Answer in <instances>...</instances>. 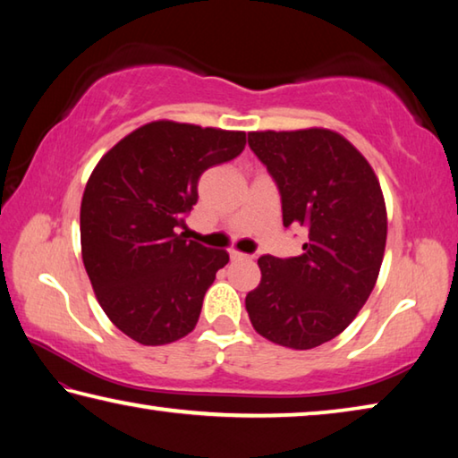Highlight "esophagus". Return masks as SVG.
<instances>
[{
    "mask_svg": "<svg viewBox=\"0 0 458 458\" xmlns=\"http://www.w3.org/2000/svg\"><path fill=\"white\" fill-rule=\"evenodd\" d=\"M230 259L232 260H250L252 257H250V254H244V252H238V250H230Z\"/></svg>",
    "mask_w": 458,
    "mask_h": 458,
    "instance_id": "34e87169",
    "label": "esophagus"
}]
</instances>
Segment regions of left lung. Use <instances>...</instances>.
Returning a JSON list of instances; mask_svg holds the SVG:
<instances>
[{
  "label": "left lung",
  "mask_w": 458,
  "mask_h": 458,
  "mask_svg": "<svg viewBox=\"0 0 458 458\" xmlns=\"http://www.w3.org/2000/svg\"><path fill=\"white\" fill-rule=\"evenodd\" d=\"M281 193L284 228L307 230L303 254L260 257L246 294L252 327L293 350L337 337L366 303L382 267L386 206L366 157L327 129L248 133Z\"/></svg>",
  "instance_id": "obj_1"
}]
</instances>
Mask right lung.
Here are the masks:
<instances>
[{"label": "right lung", "instance_id": "add662e5", "mask_svg": "<svg viewBox=\"0 0 458 458\" xmlns=\"http://www.w3.org/2000/svg\"><path fill=\"white\" fill-rule=\"evenodd\" d=\"M244 145L242 131L155 121L98 161L81 206L82 260L103 311L131 339L164 345L196 327L228 252L182 230L201 174Z\"/></svg>", "mask_w": 458, "mask_h": 458}]
</instances>
